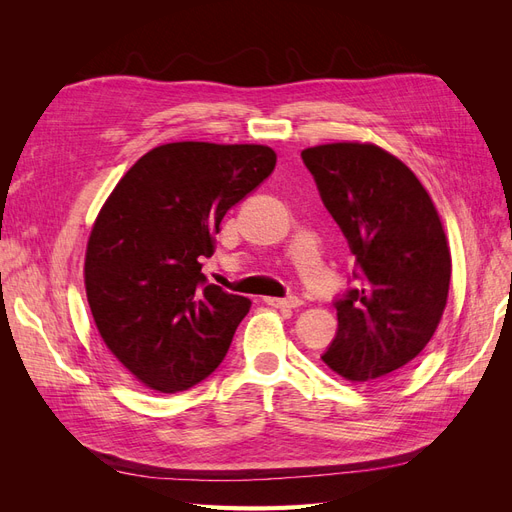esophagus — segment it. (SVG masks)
Masks as SVG:
<instances>
[{"mask_svg":"<svg viewBox=\"0 0 512 512\" xmlns=\"http://www.w3.org/2000/svg\"><path fill=\"white\" fill-rule=\"evenodd\" d=\"M265 301H267V305H271V307H280V309H294V307H299V305L303 303V301H301V299H297V297H288V299L267 297Z\"/></svg>","mask_w":512,"mask_h":512,"instance_id":"esophagus-1","label":"esophagus"}]
</instances>
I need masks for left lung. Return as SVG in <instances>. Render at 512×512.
I'll use <instances>...</instances> for the list:
<instances>
[{
    "label": "left lung",
    "mask_w": 512,
    "mask_h": 512,
    "mask_svg": "<svg viewBox=\"0 0 512 512\" xmlns=\"http://www.w3.org/2000/svg\"><path fill=\"white\" fill-rule=\"evenodd\" d=\"M301 158L361 269V288L335 303L337 335L322 361L350 382L391 376L429 344L446 307L451 250L438 209L374 143L316 145Z\"/></svg>",
    "instance_id": "obj_1"
}]
</instances>
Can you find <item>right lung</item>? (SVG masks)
Returning <instances> with one entry per match:
<instances>
[{
  "label": "right lung",
  "instance_id": "add662e5",
  "mask_svg": "<svg viewBox=\"0 0 512 512\" xmlns=\"http://www.w3.org/2000/svg\"><path fill=\"white\" fill-rule=\"evenodd\" d=\"M275 162L267 145L166 143L102 205L85 252L87 301L106 348L147 389L188 391L226 356L252 303L207 284L200 258Z\"/></svg>",
  "mask_w": 512,
  "mask_h": 512
}]
</instances>
